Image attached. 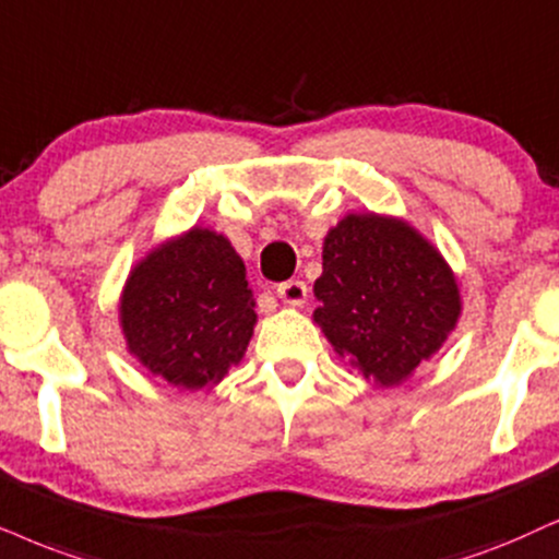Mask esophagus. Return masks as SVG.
Returning <instances> with one entry per match:
<instances>
[{"mask_svg":"<svg viewBox=\"0 0 559 559\" xmlns=\"http://www.w3.org/2000/svg\"><path fill=\"white\" fill-rule=\"evenodd\" d=\"M275 294H278V299L288 304V307H301V304L307 301V284H304V281H286V284L275 288Z\"/></svg>","mask_w":559,"mask_h":559,"instance_id":"1","label":"esophagus"}]
</instances>
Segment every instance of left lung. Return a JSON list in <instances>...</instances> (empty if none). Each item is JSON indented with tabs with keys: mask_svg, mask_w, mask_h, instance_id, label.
<instances>
[{
	"mask_svg": "<svg viewBox=\"0 0 559 559\" xmlns=\"http://www.w3.org/2000/svg\"><path fill=\"white\" fill-rule=\"evenodd\" d=\"M314 296L312 320L332 350L379 390L430 361L462 317L441 250L405 218L373 211H350L328 229Z\"/></svg>",
	"mask_w": 559,
	"mask_h": 559,
	"instance_id": "obj_1",
	"label": "left lung"
}]
</instances>
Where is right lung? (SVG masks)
<instances>
[{
    "mask_svg": "<svg viewBox=\"0 0 559 559\" xmlns=\"http://www.w3.org/2000/svg\"><path fill=\"white\" fill-rule=\"evenodd\" d=\"M118 322L146 371L178 390H211L242 361L255 332L242 258L209 227L167 237L129 271Z\"/></svg>",
    "mask_w": 559,
    "mask_h": 559,
    "instance_id": "obj_1",
    "label": "right lung"
}]
</instances>
